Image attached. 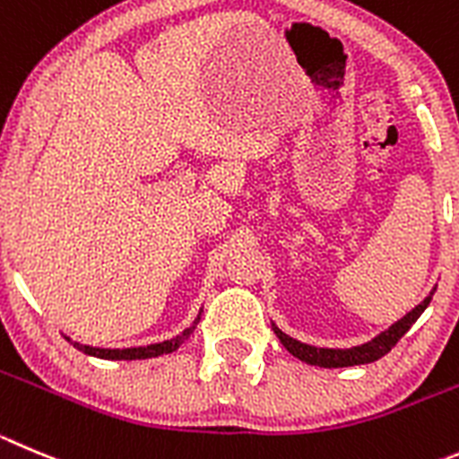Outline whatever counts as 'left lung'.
<instances>
[{
    "label": "left lung",
    "mask_w": 459,
    "mask_h": 459,
    "mask_svg": "<svg viewBox=\"0 0 459 459\" xmlns=\"http://www.w3.org/2000/svg\"><path fill=\"white\" fill-rule=\"evenodd\" d=\"M430 299H432V294L430 297L423 299V301L419 303L412 312H408L403 319L396 321V324H394V326H389L385 333H380L378 337H374V340L367 342V344H362V346H353V349H316V346L303 344V342L292 340L290 335H285L282 331H278L276 326H272V328H273V333H276L278 340H281V344L285 346V349H288L294 358H299L301 362H307V365L326 367V369H335V367L369 365V362H376V359L383 358V355H387L389 351L396 346V342L401 340V337H403L405 333L412 328L414 321L421 316V312L426 310L428 303H430Z\"/></svg>",
    "instance_id": "left-lung-1"
}]
</instances>
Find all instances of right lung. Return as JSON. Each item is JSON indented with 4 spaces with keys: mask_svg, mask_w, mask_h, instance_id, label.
<instances>
[{
    "mask_svg": "<svg viewBox=\"0 0 459 459\" xmlns=\"http://www.w3.org/2000/svg\"><path fill=\"white\" fill-rule=\"evenodd\" d=\"M201 316H196V321L192 324L187 331H183V335H177L174 340H167V342H160V344H149V346H138V349H97V346H85V344H79V342H72V344L76 346L79 351H83V353L88 355H94V358H101V359H147V358H156V355H162V353H171V351H177L178 346L183 344V342L187 340V337L195 333L196 324H199ZM70 340V337H67Z\"/></svg>",
    "mask_w": 459,
    "mask_h": 459,
    "instance_id": "1",
    "label": "right lung"
}]
</instances>
